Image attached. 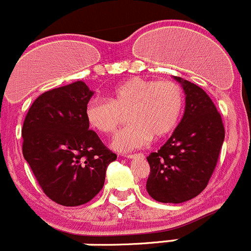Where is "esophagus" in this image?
Here are the masks:
<instances>
[{
  "instance_id": "34e87169",
  "label": "esophagus",
  "mask_w": 251,
  "mask_h": 251,
  "mask_svg": "<svg viewBox=\"0 0 251 251\" xmlns=\"http://www.w3.org/2000/svg\"><path fill=\"white\" fill-rule=\"evenodd\" d=\"M126 158H136V157H144V154L142 153H127L125 154Z\"/></svg>"
}]
</instances>
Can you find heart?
<instances>
[{"mask_svg":"<svg viewBox=\"0 0 251 251\" xmlns=\"http://www.w3.org/2000/svg\"><path fill=\"white\" fill-rule=\"evenodd\" d=\"M184 94L171 80L132 78L115 86L107 100L93 99L85 107L89 125L100 133L118 130L127 115L130 121L112 140L116 151H130L170 135L181 120Z\"/></svg>","mask_w":251,"mask_h":251,"instance_id":"b5f03b06","label":"heart"}]
</instances>
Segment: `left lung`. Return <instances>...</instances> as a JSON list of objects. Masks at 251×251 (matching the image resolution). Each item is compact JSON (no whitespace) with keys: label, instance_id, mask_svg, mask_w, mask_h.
Masks as SVG:
<instances>
[{"label":"left lung","instance_id":"1","mask_svg":"<svg viewBox=\"0 0 251 251\" xmlns=\"http://www.w3.org/2000/svg\"><path fill=\"white\" fill-rule=\"evenodd\" d=\"M183 85L186 110L172 136L147 157L146 189L161 203H183L207 187L217 166L226 130L221 114L207 93L175 76Z\"/></svg>","mask_w":251,"mask_h":251}]
</instances>
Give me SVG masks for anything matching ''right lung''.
<instances>
[{
    "mask_svg": "<svg viewBox=\"0 0 251 251\" xmlns=\"http://www.w3.org/2000/svg\"><path fill=\"white\" fill-rule=\"evenodd\" d=\"M91 95L81 80L51 89L34 100L23 123V157L44 194L65 207L90 202L118 157L89 130Z\"/></svg>",
    "mask_w": 251,
    "mask_h": 251,
    "instance_id": "obj_1",
    "label": "right lung"
}]
</instances>
